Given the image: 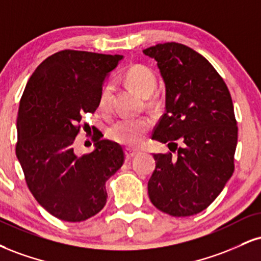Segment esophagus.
I'll list each match as a JSON object with an SVG mask.
<instances>
[{"instance_id": "34e87169", "label": "esophagus", "mask_w": 261, "mask_h": 261, "mask_svg": "<svg viewBox=\"0 0 261 261\" xmlns=\"http://www.w3.org/2000/svg\"><path fill=\"white\" fill-rule=\"evenodd\" d=\"M139 153V150L137 149H133V148H126L125 149V154H126V158L127 159H131L133 156H135Z\"/></svg>"}]
</instances>
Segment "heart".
<instances>
[{
  "mask_svg": "<svg viewBox=\"0 0 261 261\" xmlns=\"http://www.w3.org/2000/svg\"><path fill=\"white\" fill-rule=\"evenodd\" d=\"M125 80L141 96L147 97L153 93L156 86V76L152 69L142 64L131 65L125 71ZM113 95V84L107 83L99 93V108L106 111L109 108ZM152 126V120L147 117L140 118H121L109 128V137L115 142L137 146L143 136Z\"/></svg>",
  "mask_w": 261,
  "mask_h": 261,
  "instance_id": "1",
  "label": "heart"
}]
</instances>
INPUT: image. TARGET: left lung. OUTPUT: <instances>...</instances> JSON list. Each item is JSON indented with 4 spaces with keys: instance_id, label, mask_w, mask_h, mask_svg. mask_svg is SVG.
Segmentation results:
<instances>
[{
    "instance_id": "left-lung-1",
    "label": "left lung",
    "mask_w": 261,
    "mask_h": 261,
    "mask_svg": "<svg viewBox=\"0 0 261 261\" xmlns=\"http://www.w3.org/2000/svg\"><path fill=\"white\" fill-rule=\"evenodd\" d=\"M155 59L165 84V113L152 139L170 152L153 154L148 196L171 216L203 212L234 170L237 121L225 81L210 63L176 42L143 49Z\"/></svg>"
}]
</instances>
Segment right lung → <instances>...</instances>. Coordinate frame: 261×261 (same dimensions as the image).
I'll list each match as a JSON object with an SVG mask.
<instances>
[{"label":"right lung","instance_id":"obj_1","mask_svg":"<svg viewBox=\"0 0 261 261\" xmlns=\"http://www.w3.org/2000/svg\"><path fill=\"white\" fill-rule=\"evenodd\" d=\"M122 56L64 49L49 56L28 81L17 118L15 154L30 192L63 221L79 222L103 209L106 181L121 168L120 144L93 134L95 149L77 155L75 137L99 106L103 83ZM87 124L84 130L87 133ZM91 130V128H90Z\"/></svg>","mask_w":261,"mask_h":261}]
</instances>
